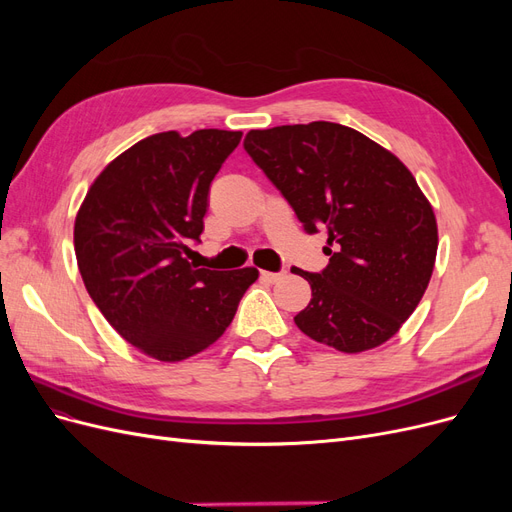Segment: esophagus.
<instances>
[{"label":"esophagus","instance_id":"34e87169","mask_svg":"<svg viewBox=\"0 0 512 512\" xmlns=\"http://www.w3.org/2000/svg\"><path fill=\"white\" fill-rule=\"evenodd\" d=\"M260 277L265 282H269V284H275V282H280L282 277H284V273H273V271H260Z\"/></svg>","mask_w":512,"mask_h":512}]
</instances>
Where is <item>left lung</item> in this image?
<instances>
[{
	"label": "left lung",
	"mask_w": 512,
	"mask_h": 512,
	"mask_svg": "<svg viewBox=\"0 0 512 512\" xmlns=\"http://www.w3.org/2000/svg\"><path fill=\"white\" fill-rule=\"evenodd\" d=\"M243 147L303 228L329 235L327 269H294L312 286L297 327L346 354L389 342L421 303L438 252L436 215L406 164L331 121L250 130Z\"/></svg>",
	"instance_id": "obj_1"
}]
</instances>
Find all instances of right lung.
<instances>
[{
	"label": "right lung",
	"mask_w": 512,
	"mask_h": 512,
	"mask_svg": "<svg viewBox=\"0 0 512 512\" xmlns=\"http://www.w3.org/2000/svg\"><path fill=\"white\" fill-rule=\"evenodd\" d=\"M241 132H160L117 156L87 190L74 252L89 297L138 352L177 363L218 342L254 267L196 269L209 185Z\"/></svg>",
	"instance_id": "obj_1"
}]
</instances>
